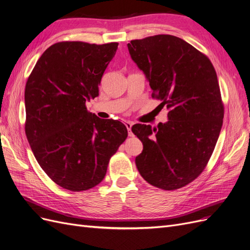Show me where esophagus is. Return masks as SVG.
<instances>
[{"instance_id": "1", "label": "esophagus", "mask_w": 250, "mask_h": 250, "mask_svg": "<svg viewBox=\"0 0 250 250\" xmlns=\"http://www.w3.org/2000/svg\"><path fill=\"white\" fill-rule=\"evenodd\" d=\"M124 124H125V126H126V128H127V130H128V135H129V136H133V133H132V131H131V127H132L133 123L130 122V121H125Z\"/></svg>"}]
</instances>
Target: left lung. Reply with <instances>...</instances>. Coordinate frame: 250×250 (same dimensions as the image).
Here are the masks:
<instances>
[{
    "mask_svg": "<svg viewBox=\"0 0 250 250\" xmlns=\"http://www.w3.org/2000/svg\"><path fill=\"white\" fill-rule=\"evenodd\" d=\"M127 47L148 80L152 97L169 109V121L157 128L132 127L144 145L136 167L154 187L181 188L203 172L223 126L215 69L204 53L171 35L132 40Z\"/></svg>",
    "mask_w": 250,
    "mask_h": 250,
    "instance_id": "8db88e82",
    "label": "left lung"
}]
</instances>
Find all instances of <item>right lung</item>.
<instances>
[{"mask_svg":"<svg viewBox=\"0 0 250 250\" xmlns=\"http://www.w3.org/2000/svg\"><path fill=\"white\" fill-rule=\"evenodd\" d=\"M118 43L63 41L39 58L24 91L25 134L39 165L65 189L92 188L105 176L109 159L127 138L124 124L91 114Z\"/></svg>","mask_w":250,"mask_h":250,"instance_id":"right-lung-1","label":"right lung"}]
</instances>
